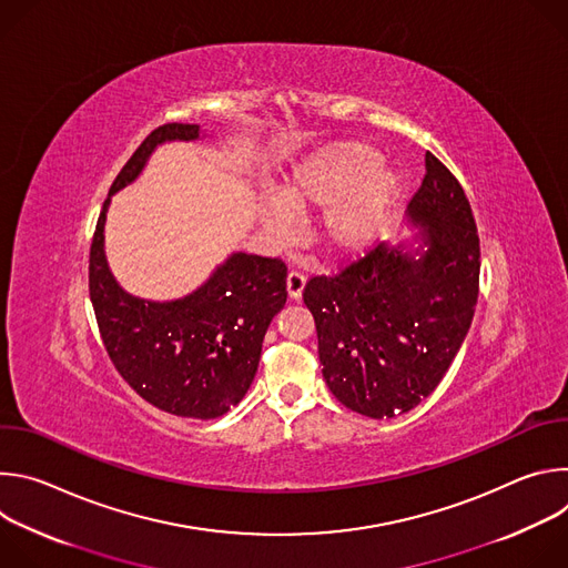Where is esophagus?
Segmentation results:
<instances>
[{
	"instance_id": "obj_1",
	"label": "esophagus",
	"mask_w": 568,
	"mask_h": 568,
	"mask_svg": "<svg viewBox=\"0 0 568 568\" xmlns=\"http://www.w3.org/2000/svg\"><path fill=\"white\" fill-rule=\"evenodd\" d=\"M303 287H305V274L292 270V272L287 274V294H290V298H292V301H298L301 294H303Z\"/></svg>"
}]
</instances>
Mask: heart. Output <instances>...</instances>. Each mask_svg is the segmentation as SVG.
Masks as SVG:
<instances>
[{"label": "heart", "mask_w": 568, "mask_h": 568, "mask_svg": "<svg viewBox=\"0 0 568 568\" xmlns=\"http://www.w3.org/2000/svg\"><path fill=\"white\" fill-rule=\"evenodd\" d=\"M382 152L364 141H335L303 156L281 186V200L261 206L263 226L276 237L296 229L294 211H321L318 237L333 256L371 252L388 233L402 195L397 171L382 166Z\"/></svg>", "instance_id": "1"}]
</instances>
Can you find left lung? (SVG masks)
<instances>
[{"label": "left lung", "instance_id": "8db88e82", "mask_svg": "<svg viewBox=\"0 0 568 568\" xmlns=\"http://www.w3.org/2000/svg\"><path fill=\"white\" fill-rule=\"evenodd\" d=\"M427 175L404 224L337 276H314L303 303L314 316L318 362L333 395L366 418L418 407L460 351L478 298L480 250L456 178L427 152Z\"/></svg>", "mask_w": 568, "mask_h": 568}]
</instances>
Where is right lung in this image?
I'll list each match as a JSON object with an SVG mask.
<instances>
[{"label":"right lung","instance_id":"add662e5","mask_svg":"<svg viewBox=\"0 0 568 568\" xmlns=\"http://www.w3.org/2000/svg\"><path fill=\"white\" fill-rule=\"evenodd\" d=\"M204 136L200 125L169 123L136 148L110 189L90 252V296L112 364L152 407L197 420L224 416L250 390L265 333L287 301V270L278 258L233 252L191 294L141 298L108 265L105 220L112 195L136 182L156 145Z\"/></svg>","mask_w":568,"mask_h":568}]
</instances>
